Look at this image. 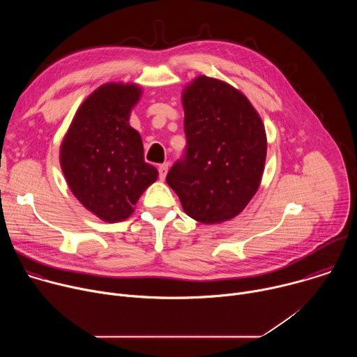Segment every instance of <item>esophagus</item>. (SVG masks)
I'll use <instances>...</instances> for the list:
<instances>
[{
    "instance_id": "obj_1",
    "label": "esophagus",
    "mask_w": 357,
    "mask_h": 357,
    "mask_svg": "<svg viewBox=\"0 0 357 357\" xmlns=\"http://www.w3.org/2000/svg\"><path fill=\"white\" fill-rule=\"evenodd\" d=\"M168 168H169V165H168V164H161V165L158 167L161 181H164V179H165V176H167V174H168Z\"/></svg>"
}]
</instances>
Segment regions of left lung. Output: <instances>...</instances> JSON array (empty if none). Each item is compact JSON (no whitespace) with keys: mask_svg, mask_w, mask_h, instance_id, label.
Masks as SVG:
<instances>
[{"mask_svg":"<svg viewBox=\"0 0 357 357\" xmlns=\"http://www.w3.org/2000/svg\"><path fill=\"white\" fill-rule=\"evenodd\" d=\"M185 158L167 183L185 213L203 225L240 215L261 183L267 134L250 100L231 84L200 75L182 91Z\"/></svg>","mask_w":357,"mask_h":357,"instance_id":"obj_1","label":"left lung"}]
</instances>
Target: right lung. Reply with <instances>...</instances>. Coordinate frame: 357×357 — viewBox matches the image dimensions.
<instances>
[{
    "label": "right lung",
    "mask_w": 357,
    "mask_h": 357,
    "mask_svg": "<svg viewBox=\"0 0 357 357\" xmlns=\"http://www.w3.org/2000/svg\"><path fill=\"white\" fill-rule=\"evenodd\" d=\"M142 96L135 83H106L77 109L59 149L69 189L82 205L107 223L134 213L144 190L158 178L144 161L141 135L128 120Z\"/></svg>",
    "instance_id": "add662e5"
}]
</instances>
